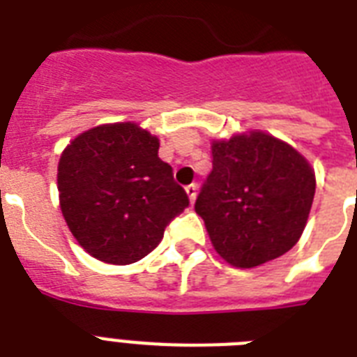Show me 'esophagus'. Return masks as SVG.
Listing matches in <instances>:
<instances>
[{"mask_svg": "<svg viewBox=\"0 0 357 357\" xmlns=\"http://www.w3.org/2000/svg\"><path fill=\"white\" fill-rule=\"evenodd\" d=\"M196 190H198V187H196L195 183H192V185H187V187H185V192H187V196H189V202H190V204H195V200H196Z\"/></svg>", "mask_w": 357, "mask_h": 357, "instance_id": "obj_1", "label": "esophagus"}]
</instances>
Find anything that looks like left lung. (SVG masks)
Returning <instances> with one entry per match:
<instances>
[{
	"label": "left lung",
	"instance_id": "left-lung-1",
	"mask_svg": "<svg viewBox=\"0 0 357 357\" xmlns=\"http://www.w3.org/2000/svg\"><path fill=\"white\" fill-rule=\"evenodd\" d=\"M213 170L195 204L217 254L254 268L298 243L315 196V172L291 144L254 129L213 140Z\"/></svg>",
	"mask_w": 357,
	"mask_h": 357
}]
</instances>
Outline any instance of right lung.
<instances>
[{"instance_id":"add662e5","label":"right lung","mask_w":357,"mask_h":357,"mask_svg":"<svg viewBox=\"0 0 357 357\" xmlns=\"http://www.w3.org/2000/svg\"><path fill=\"white\" fill-rule=\"evenodd\" d=\"M157 151L159 139L150 131L119 122L77 135L61 153V211L92 257L111 265L142 259L189 206L172 167Z\"/></svg>"}]
</instances>
